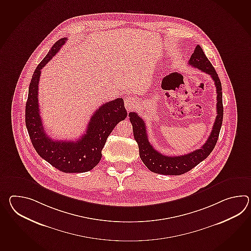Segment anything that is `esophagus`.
<instances>
[{
    "mask_svg": "<svg viewBox=\"0 0 251 251\" xmlns=\"http://www.w3.org/2000/svg\"><path fill=\"white\" fill-rule=\"evenodd\" d=\"M124 101H125V102H124L125 108L128 110V112L134 110L135 107L137 106V100H136V98H134V97L130 96V95L127 96V97L125 98Z\"/></svg>",
    "mask_w": 251,
    "mask_h": 251,
    "instance_id": "obj_1",
    "label": "esophagus"
}]
</instances>
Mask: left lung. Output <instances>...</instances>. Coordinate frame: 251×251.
Here are the masks:
<instances>
[{
  "mask_svg": "<svg viewBox=\"0 0 251 251\" xmlns=\"http://www.w3.org/2000/svg\"><path fill=\"white\" fill-rule=\"evenodd\" d=\"M188 64L210 75L214 81L217 92V116L213 124L212 132L206 142L200 149L182 156H170L162 155L153 148L148 139L144 121L136 112H129V121L133 128L134 139L139 145L140 158L146 167L154 173L169 176H179L186 173L200 162L204 160L211 154L217 143L223 119V88L221 80L199 45L196 46Z\"/></svg>",
  "mask_w": 251,
  "mask_h": 251,
  "instance_id": "left-lung-1",
  "label": "left lung"
}]
</instances>
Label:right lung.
I'll return each mask as SVG.
<instances>
[{"label": "right lung", "mask_w": 251, "mask_h": 251, "mask_svg": "<svg viewBox=\"0 0 251 251\" xmlns=\"http://www.w3.org/2000/svg\"><path fill=\"white\" fill-rule=\"evenodd\" d=\"M57 40L35 69L28 87L25 123L34 149L46 161L64 173H84L92 170L101 158V151L108 136L118 123L127 117L123 98L100 106L91 117L86 132L76 140H55L48 136L39 114V82L41 69L66 43Z\"/></svg>", "instance_id": "obj_1"}]
</instances>
